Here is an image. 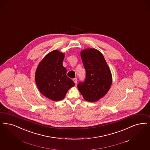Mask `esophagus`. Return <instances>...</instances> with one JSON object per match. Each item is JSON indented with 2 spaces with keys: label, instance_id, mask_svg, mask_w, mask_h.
<instances>
[{
  "label": "esophagus",
  "instance_id": "esophagus-1",
  "mask_svg": "<svg viewBox=\"0 0 150 150\" xmlns=\"http://www.w3.org/2000/svg\"><path fill=\"white\" fill-rule=\"evenodd\" d=\"M73 81H74V82L75 83V84H76V83H77V81H78L77 78H74V79H73Z\"/></svg>",
  "mask_w": 150,
  "mask_h": 150
}]
</instances>
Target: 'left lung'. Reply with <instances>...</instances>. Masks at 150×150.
I'll return each instance as SVG.
<instances>
[{
    "label": "left lung",
    "mask_w": 150,
    "mask_h": 150,
    "mask_svg": "<svg viewBox=\"0 0 150 150\" xmlns=\"http://www.w3.org/2000/svg\"><path fill=\"white\" fill-rule=\"evenodd\" d=\"M80 56L86 70V79L84 83L78 84V89L85 100L96 102L110 89L112 84V73L99 50L84 49L80 52Z\"/></svg>",
    "instance_id": "1"
}]
</instances>
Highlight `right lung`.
Returning a JSON list of instances; mask_svg holds the SVG:
<instances>
[{
    "mask_svg": "<svg viewBox=\"0 0 150 150\" xmlns=\"http://www.w3.org/2000/svg\"><path fill=\"white\" fill-rule=\"evenodd\" d=\"M65 53L54 50L47 54L36 69L37 86L43 96L53 101L63 99L67 92L75 85L66 76V69L62 65Z\"/></svg>",
    "mask_w": 150,
    "mask_h": 150,
    "instance_id": "add662e5",
    "label": "right lung"
}]
</instances>
